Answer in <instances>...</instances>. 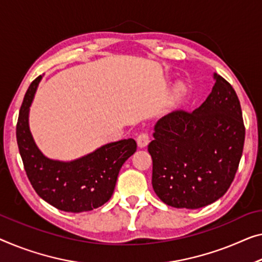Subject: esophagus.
<instances>
[{"label": "esophagus", "mask_w": 262, "mask_h": 262, "mask_svg": "<svg viewBox=\"0 0 262 262\" xmlns=\"http://www.w3.org/2000/svg\"><path fill=\"white\" fill-rule=\"evenodd\" d=\"M136 142H138L139 148H144L149 143V135L147 133H141L138 138H136Z\"/></svg>", "instance_id": "34e87169"}]
</instances>
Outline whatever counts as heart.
Returning a JSON list of instances; mask_svg holds the SVG:
<instances>
[{
  "instance_id": "obj_1",
  "label": "heart",
  "mask_w": 262,
  "mask_h": 262,
  "mask_svg": "<svg viewBox=\"0 0 262 262\" xmlns=\"http://www.w3.org/2000/svg\"><path fill=\"white\" fill-rule=\"evenodd\" d=\"M181 91H183V89H181Z\"/></svg>"
}]
</instances>
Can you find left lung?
I'll list each match as a JSON object with an SVG mask.
<instances>
[{
	"label": "left lung",
	"instance_id": "8db88e82",
	"mask_svg": "<svg viewBox=\"0 0 262 262\" xmlns=\"http://www.w3.org/2000/svg\"><path fill=\"white\" fill-rule=\"evenodd\" d=\"M214 80L212 93L194 112L160 119L148 144L154 192L175 208L198 209L224 196L243 155L240 101L224 77L214 73Z\"/></svg>",
	"mask_w": 262,
	"mask_h": 262
}]
</instances>
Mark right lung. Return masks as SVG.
Returning a JSON list of instances; mask_svg holds the SVG:
<instances>
[{
    "label": "right lung",
    "instance_id": "right-lung-1",
    "mask_svg": "<svg viewBox=\"0 0 262 262\" xmlns=\"http://www.w3.org/2000/svg\"><path fill=\"white\" fill-rule=\"evenodd\" d=\"M41 79L38 76L29 85L16 126L27 177L38 196L57 209L72 213L95 209L112 198L121 167L136 151L135 140L106 143L73 161L47 158L38 149L29 128V108Z\"/></svg>",
    "mask_w": 262,
    "mask_h": 262
}]
</instances>
